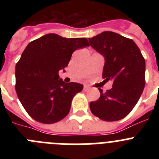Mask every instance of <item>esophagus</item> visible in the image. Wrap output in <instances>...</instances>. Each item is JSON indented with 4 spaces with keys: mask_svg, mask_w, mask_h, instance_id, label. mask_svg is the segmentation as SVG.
<instances>
[{
    "mask_svg": "<svg viewBox=\"0 0 159 159\" xmlns=\"http://www.w3.org/2000/svg\"><path fill=\"white\" fill-rule=\"evenodd\" d=\"M84 90L85 91V92H87V91H88V90H89V87L87 86V85H84Z\"/></svg>",
    "mask_w": 159,
    "mask_h": 159,
    "instance_id": "34e87169",
    "label": "esophagus"
}]
</instances>
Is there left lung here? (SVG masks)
Segmentation results:
<instances>
[{"label":"left lung","mask_w":159,"mask_h":159,"mask_svg":"<svg viewBox=\"0 0 159 159\" xmlns=\"http://www.w3.org/2000/svg\"><path fill=\"white\" fill-rule=\"evenodd\" d=\"M90 45L105 59L102 78L113 82L112 88L90 102L94 116L107 122L128 115L138 102L145 87V60L131 39L113 32H102L89 38Z\"/></svg>","instance_id":"left-lung-1"}]
</instances>
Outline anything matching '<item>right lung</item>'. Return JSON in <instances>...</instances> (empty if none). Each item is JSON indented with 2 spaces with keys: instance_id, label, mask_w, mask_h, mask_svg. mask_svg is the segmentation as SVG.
<instances>
[{
  "instance_id": "1",
  "label": "right lung",
  "mask_w": 159,
  "mask_h": 159,
  "mask_svg": "<svg viewBox=\"0 0 159 159\" xmlns=\"http://www.w3.org/2000/svg\"><path fill=\"white\" fill-rule=\"evenodd\" d=\"M89 46L86 38H64L54 33L30 42L16 65V92L29 116L45 124L69 113L71 100L83 84H65L59 71L66 67L78 48Z\"/></svg>"
}]
</instances>
